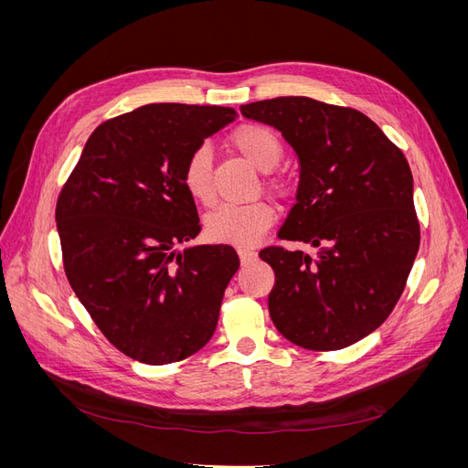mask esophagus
Listing matches in <instances>:
<instances>
[{
  "label": "esophagus",
  "instance_id": "esophagus-1",
  "mask_svg": "<svg viewBox=\"0 0 468 468\" xmlns=\"http://www.w3.org/2000/svg\"><path fill=\"white\" fill-rule=\"evenodd\" d=\"M238 256H239V261H242V265H250L256 261L258 253L251 251V250H246V248H238Z\"/></svg>",
  "mask_w": 468,
  "mask_h": 468
}]
</instances>
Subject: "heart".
Wrapping results in <instances>:
<instances>
[{"label": "heart", "mask_w": 468, "mask_h": 468, "mask_svg": "<svg viewBox=\"0 0 468 468\" xmlns=\"http://www.w3.org/2000/svg\"><path fill=\"white\" fill-rule=\"evenodd\" d=\"M232 146L260 172H271L282 158V143L275 131L263 124H242L230 134ZM181 183L191 199L208 203L215 195L212 186V152L199 144L189 152L181 167ZM267 187L279 197L291 195V183L282 177H271ZM275 210L267 203L220 205L205 218V234L212 244L248 248L271 229Z\"/></svg>", "instance_id": "b5f03b06"}]
</instances>
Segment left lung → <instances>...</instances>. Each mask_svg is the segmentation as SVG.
Segmentation results:
<instances>
[{"label":"left lung","instance_id":"8db88e82","mask_svg":"<svg viewBox=\"0 0 468 468\" xmlns=\"http://www.w3.org/2000/svg\"><path fill=\"white\" fill-rule=\"evenodd\" d=\"M275 126L301 162V183L279 238L316 256L269 246V314L291 344L335 351L375 332L394 310L420 248L412 172L402 150L351 107L275 97L242 107Z\"/></svg>","mask_w":468,"mask_h":468}]
</instances>
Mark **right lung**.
<instances>
[{"label":"right lung","instance_id":"right-lung-1","mask_svg":"<svg viewBox=\"0 0 468 468\" xmlns=\"http://www.w3.org/2000/svg\"><path fill=\"white\" fill-rule=\"evenodd\" d=\"M236 117L230 107L154 103L109 119L58 195L69 287L109 344L131 359L183 361L217 330L239 260L230 246L176 251L201 232L181 167Z\"/></svg>","mask_w":468,"mask_h":468}]
</instances>
